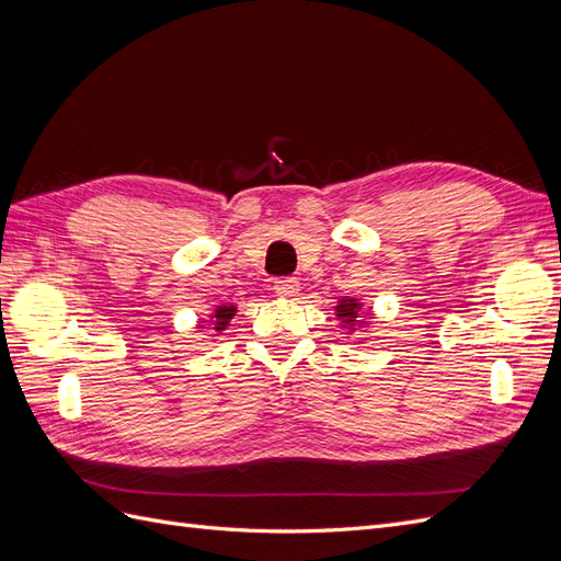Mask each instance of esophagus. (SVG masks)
I'll use <instances>...</instances> for the list:
<instances>
[{
  "label": "esophagus",
  "mask_w": 561,
  "mask_h": 561,
  "mask_svg": "<svg viewBox=\"0 0 561 561\" xmlns=\"http://www.w3.org/2000/svg\"><path fill=\"white\" fill-rule=\"evenodd\" d=\"M274 290L278 297H297L299 295V283L295 278H278L274 283Z\"/></svg>",
  "instance_id": "obj_1"
}]
</instances>
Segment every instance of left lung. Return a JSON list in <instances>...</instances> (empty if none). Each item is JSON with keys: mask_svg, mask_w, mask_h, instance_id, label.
Instances as JSON below:
<instances>
[{"mask_svg": "<svg viewBox=\"0 0 561 561\" xmlns=\"http://www.w3.org/2000/svg\"><path fill=\"white\" fill-rule=\"evenodd\" d=\"M334 316L339 320V325H342L346 332V336H351L353 332L358 330H367L371 325V313L363 311V301L358 297H342L336 301L334 307Z\"/></svg>", "mask_w": 561, "mask_h": 561, "instance_id": "1", "label": "left lung"}]
</instances>
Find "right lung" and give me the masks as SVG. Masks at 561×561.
I'll return each instance as SVG.
<instances>
[{"label": "right lung", "mask_w": 561, "mask_h": 561, "mask_svg": "<svg viewBox=\"0 0 561 561\" xmlns=\"http://www.w3.org/2000/svg\"><path fill=\"white\" fill-rule=\"evenodd\" d=\"M236 309L239 307H233V304H219V307L213 309V313H208V320H198V328L203 330L206 325H210L215 334H222L229 328L231 318L236 316Z\"/></svg>", "instance_id": "add662e5"}]
</instances>
